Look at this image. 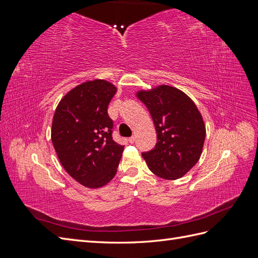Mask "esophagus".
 I'll list each match as a JSON object with an SVG mask.
<instances>
[{
    "instance_id": "obj_1",
    "label": "esophagus",
    "mask_w": 258,
    "mask_h": 258,
    "mask_svg": "<svg viewBox=\"0 0 258 258\" xmlns=\"http://www.w3.org/2000/svg\"><path fill=\"white\" fill-rule=\"evenodd\" d=\"M136 140H137V139H136V137L134 136V137H131V138H129V140H128V141H129V142H130L131 144H134V143L136 142Z\"/></svg>"
}]
</instances>
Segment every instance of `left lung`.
<instances>
[{"label": "left lung", "instance_id": "left-lung-1", "mask_svg": "<svg viewBox=\"0 0 258 258\" xmlns=\"http://www.w3.org/2000/svg\"><path fill=\"white\" fill-rule=\"evenodd\" d=\"M137 97L153 118L157 143L143 153L152 172L166 179L184 176L198 162L206 139V124L194 101L168 85L140 90Z\"/></svg>", "mask_w": 258, "mask_h": 258}]
</instances>
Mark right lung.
<instances>
[{
    "instance_id": "obj_1",
    "label": "right lung",
    "mask_w": 258,
    "mask_h": 258,
    "mask_svg": "<svg viewBox=\"0 0 258 258\" xmlns=\"http://www.w3.org/2000/svg\"><path fill=\"white\" fill-rule=\"evenodd\" d=\"M116 91L107 81H87L70 90L53 114L51 142L61 165L88 188L111 181L123 152L112 138L113 120L107 114Z\"/></svg>"
}]
</instances>
